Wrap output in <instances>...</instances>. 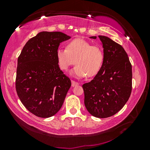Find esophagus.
<instances>
[{
  "label": "esophagus",
  "instance_id": "obj_1",
  "mask_svg": "<svg viewBox=\"0 0 150 150\" xmlns=\"http://www.w3.org/2000/svg\"><path fill=\"white\" fill-rule=\"evenodd\" d=\"M79 85V83H77V82H75L74 81H71V87H76V86Z\"/></svg>",
  "mask_w": 150,
  "mask_h": 150
}]
</instances>
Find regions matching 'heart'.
Instances as JSON below:
<instances>
[{
    "mask_svg": "<svg viewBox=\"0 0 150 150\" xmlns=\"http://www.w3.org/2000/svg\"><path fill=\"white\" fill-rule=\"evenodd\" d=\"M104 52L98 46H92L83 39H75L67 43L66 49L59 48L56 58L59 67L66 71L75 63L77 65L70 71L74 77L91 78L99 73L104 61Z\"/></svg>",
    "mask_w": 150,
    "mask_h": 150,
    "instance_id": "1",
    "label": "heart"
}]
</instances>
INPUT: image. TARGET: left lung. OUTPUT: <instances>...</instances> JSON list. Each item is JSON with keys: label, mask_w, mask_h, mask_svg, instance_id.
<instances>
[{"label": "left lung", "mask_w": 150, "mask_h": 150, "mask_svg": "<svg viewBox=\"0 0 150 150\" xmlns=\"http://www.w3.org/2000/svg\"><path fill=\"white\" fill-rule=\"evenodd\" d=\"M104 61L99 73L83 85L85 107L91 115L106 118L122 109L132 91V65L122 46L106 36L99 35ZM97 37L89 38L96 40Z\"/></svg>", "instance_id": "1"}]
</instances>
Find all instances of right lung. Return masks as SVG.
I'll return each mask as SVG.
<instances>
[{
    "instance_id": "1",
    "label": "right lung",
    "mask_w": 150,
    "mask_h": 150,
    "mask_svg": "<svg viewBox=\"0 0 150 150\" xmlns=\"http://www.w3.org/2000/svg\"><path fill=\"white\" fill-rule=\"evenodd\" d=\"M71 37L42 31L26 42L18 59L16 88L23 105L35 115L48 118L60 110L71 81L59 67L56 52Z\"/></svg>"
}]
</instances>
